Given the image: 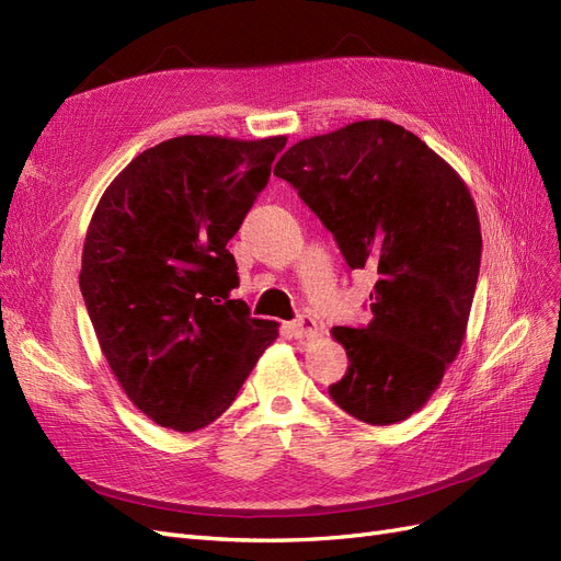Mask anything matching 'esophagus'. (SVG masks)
I'll use <instances>...</instances> for the list:
<instances>
[{"label": "esophagus", "mask_w": 561, "mask_h": 561, "mask_svg": "<svg viewBox=\"0 0 561 561\" xmlns=\"http://www.w3.org/2000/svg\"><path fill=\"white\" fill-rule=\"evenodd\" d=\"M287 332H290L295 339H311L318 334V322L311 316H299L287 325Z\"/></svg>", "instance_id": "34e87169"}]
</instances>
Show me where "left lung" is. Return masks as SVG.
Instances as JSON below:
<instances>
[{
    "instance_id": "8db88e82",
    "label": "left lung",
    "mask_w": 561,
    "mask_h": 561,
    "mask_svg": "<svg viewBox=\"0 0 561 561\" xmlns=\"http://www.w3.org/2000/svg\"><path fill=\"white\" fill-rule=\"evenodd\" d=\"M274 175L320 217L351 268H375L367 328H332L348 369L332 400L371 426L410 419L461 351L480 274L466 182L414 133L367 118L299 140Z\"/></svg>"
}]
</instances>
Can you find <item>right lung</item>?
<instances>
[{
    "label": "right lung",
    "mask_w": 561,
    "mask_h": 561,
    "mask_svg": "<svg viewBox=\"0 0 561 561\" xmlns=\"http://www.w3.org/2000/svg\"><path fill=\"white\" fill-rule=\"evenodd\" d=\"M285 135H180L145 149L91 217L79 287L100 351L128 400L163 428L222 416L278 322L231 299L227 243L264 190Z\"/></svg>",
    "instance_id": "1"
}]
</instances>
